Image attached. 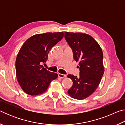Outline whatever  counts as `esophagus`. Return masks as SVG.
<instances>
[{
  "mask_svg": "<svg viewBox=\"0 0 125 125\" xmlns=\"http://www.w3.org/2000/svg\"><path fill=\"white\" fill-rule=\"evenodd\" d=\"M58 77H60V78H62V79H63V78H64L66 77V75L62 74L59 73L58 74Z\"/></svg>",
  "mask_w": 125,
  "mask_h": 125,
  "instance_id": "esophagus-1",
  "label": "esophagus"
}]
</instances>
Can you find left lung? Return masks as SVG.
Listing matches in <instances>:
<instances>
[{
  "label": "left lung",
  "mask_w": 125,
  "mask_h": 125,
  "mask_svg": "<svg viewBox=\"0 0 125 125\" xmlns=\"http://www.w3.org/2000/svg\"><path fill=\"white\" fill-rule=\"evenodd\" d=\"M64 38L74 60L79 62V77L67 75L73 81L68 93L72 98L82 100L92 94L101 81L104 73L103 51L98 42L85 33L65 32Z\"/></svg>",
  "instance_id": "left-lung-1"
}]
</instances>
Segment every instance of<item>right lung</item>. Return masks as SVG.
I'll use <instances>...</instances> for the list:
<instances>
[{
	"label": "right lung",
	"mask_w": 125,
	"mask_h": 125,
	"mask_svg": "<svg viewBox=\"0 0 125 125\" xmlns=\"http://www.w3.org/2000/svg\"><path fill=\"white\" fill-rule=\"evenodd\" d=\"M63 36V32L35 35L27 39L21 47L16 60V74L19 83L26 94H42L57 78V74L51 72L41 64L46 62L50 50Z\"/></svg>",
	"instance_id": "obj_1"
}]
</instances>
